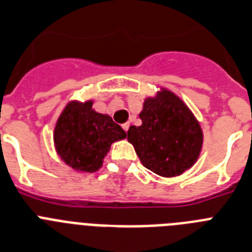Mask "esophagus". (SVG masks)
I'll list each match as a JSON object with an SVG mask.
<instances>
[{
  "mask_svg": "<svg viewBox=\"0 0 252 252\" xmlns=\"http://www.w3.org/2000/svg\"><path fill=\"white\" fill-rule=\"evenodd\" d=\"M122 128H123L124 130H126V132H128V129H129V123H124L123 126H122Z\"/></svg>",
  "mask_w": 252,
  "mask_h": 252,
  "instance_id": "1",
  "label": "esophagus"
}]
</instances>
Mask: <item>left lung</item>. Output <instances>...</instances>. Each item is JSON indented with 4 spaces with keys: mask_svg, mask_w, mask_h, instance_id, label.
Segmentation results:
<instances>
[{
    "mask_svg": "<svg viewBox=\"0 0 252 252\" xmlns=\"http://www.w3.org/2000/svg\"><path fill=\"white\" fill-rule=\"evenodd\" d=\"M139 118L142 126H132L126 134L144 167L172 178L195 163L202 150V128L175 94L165 90L146 100Z\"/></svg>",
    "mask_w": 252,
    "mask_h": 252,
    "instance_id": "8db88e82",
    "label": "left lung"
}]
</instances>
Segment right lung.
<instances>
[{
	"label": "right lung",
	"instance_id": "1",
	"mask_svg": "<svg viewBox=\"0 0 252 252\" xmlns=\"http://www.w3.org/2000/svg\"><path fill=\"white\" fill-rule=\"evenodd\" d=\"M109 115L93 110V101L69 102L54 129V144L61 158L74 170L95 172L102 165L111 143L126 138Z\"/></svg>",
	"mask_w": 252,
	"mask_h": 252
}]
</instances>
